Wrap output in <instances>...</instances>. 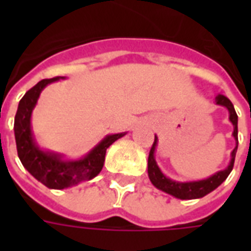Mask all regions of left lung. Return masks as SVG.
Returning a JSON list of instances; mask_svg holds the SVG:
<instances>
[{
	"instance_id": "8db88e82",
	"label": "left lung",
	"mask_w": 251,
	"mask_h": 251,
	"mask_svg": "<svg viewBox=\"0 0 251 251\" xmlns=\"http://www.w3.org/2000/svg\"><path fill=\"white\" fill-rule=\"evenodd\" d=\"M215 103L219 104V106H225L228 110V120L234 126L232 137L235 140V148L232 149L231 160L227 165V168L218 171L214 175H211L210 177L203 180L176 181V180L169 179L161 172V169L158 168L157 163H156L154 152H156V148H157L158 138L157 136H154V142H153L152 149L149 152V157H148V176H149V180L152 181V184L156 188L181 200L199 199V198H203L207 194L212 192L214 189L218 188L227 179V176L230 175V172L232 171V167H234V160H235V154H237L238 149V115L235 113V109L232 106L231 100L225 95L218 94L215 97Z\"/></svg>"
}]
</instances>
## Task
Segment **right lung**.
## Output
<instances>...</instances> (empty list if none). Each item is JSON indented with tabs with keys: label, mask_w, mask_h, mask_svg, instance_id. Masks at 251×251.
Returning a JSON list of instances; mask_svg holds the SVG:
<instances>
[{
	"label": "right lung",
	"mask_w": 251,
	"mask_h": 251,
	"mask_svg": "<svg viewBox=\"0 0 251 251\" xmlns=\"http://www.w3.org/2000/svg\"><path fill=\"white\" fill-rule=\"evenodd\" d=\"M64 76L43 79L28 90L21 98L14 117V137L21 164L36 180L51 189H64L77 185L82 181L94 179L103 168L106 149L124 137L126 133L109 134L99 141L90 152L77 160H67L62 153L44 151L36 142L32 131V111L39 100L41 91L50 84Z\"/></svg>",
	"instance_id": "right-lung-1"
}]
</instances>
